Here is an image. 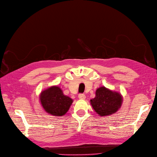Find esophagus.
<instances>
[{"mask_svg":"<svg viewBox=\"0 0 157 157\" xmlns=\"http://www.w3.org/2000/svg\"><path fill=\"white\" fill-rule=\"evenodd\" d=\"M78 98H79V100H85L86 96H85V95L84 94H79L78 95Z\"/></svg>","mask_w":157,"mask_h":157,"instance_id":"esophagus-1","label":"esophagus"}]
</instances>
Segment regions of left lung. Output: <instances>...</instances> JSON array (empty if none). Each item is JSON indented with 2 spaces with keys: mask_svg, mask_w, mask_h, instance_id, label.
<instances>
[{
  "mask_svg": "<svg viewBox=\"0 0 157 157\" xmlns=\"http://www.w3.org/2000/svg\"><path fill=\"white\" fill-rule=\"evenodd\" d=\"M122 101V96L119 92L101 86L96 90V96L90 100V104L98 115L108 117L118 111Z\"/></svg>",
  "mask_w": 157,
  "mask_h": 157,
  "instance_id": "1",
  "label": "left lung"
}]
</instances>
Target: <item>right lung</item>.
Instances as JSON below:
<instances>
[{"mask_svg":"<svg viewBox=\"0 0 157 157\" xmlns=\"http://www.w3.org/2000/svg\"><path fill=\"white\" fill-rule=\"evenodd\" d=\"M39 100L44 111L55 117L65 115L73 102L71 98L64 95L57 86H52L41 92Z\"/></svg>","mask_w":157,"mask_h":157,"instance_id":"1","label":"right lung"}]
</instances>
